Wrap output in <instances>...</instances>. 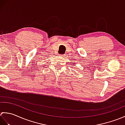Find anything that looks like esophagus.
Returning a JSON list of instances; mask_svg holds the SVG:
<instances>
[{
	"instance_id": "1",
	"label": "esophagus",
	"mask_w": 125,
	"mask_h": 125,
	"mask_svg": "<svg viewBox=\"0 0 125 125\" xmlns=\"http://www.w3.org/2000/svg\"><path fill=\"white\" fill-rule=\"evenodd\" d=\"M60 57H61V58H65V55H60Z\"/></svg>"
}]
</instances>
